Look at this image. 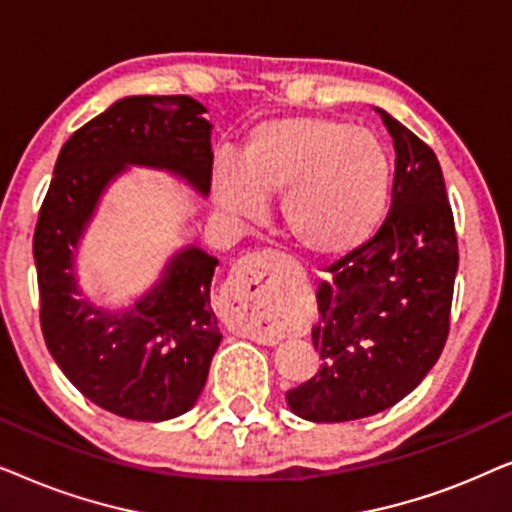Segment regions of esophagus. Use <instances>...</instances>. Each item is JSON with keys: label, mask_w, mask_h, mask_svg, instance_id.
<instances>
[{"label": "esophagus", "mask_w": 512, "mask_h": 512, "mask_svg": "<svg viewBox=\"0 0 512 512\" xmlns=\"http://www.w3.org/2000/svg\"><path fill=\"white\" fill-rule=\"evenodd\" d=\"M282 263L284 256L277 251L249 254L242 258L228 282L230 300L240 310V321L235 324L237 331L263 345H272L279 338L263 310L284 286Z\"/></svg>", "instance_id": "obj_1"}]
</instances>
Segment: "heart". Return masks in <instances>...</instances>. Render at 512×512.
<instances>
[{
    "mask_svg": "<svg viewBox=\"0 0 512 512\" xmlns=\"http://www.w3.org/2000/svg\"><path fill=\"white\" fill-rule=\"evenodd\" d=\"M391 167L380 139L321 116L272 118L256 125L235 167L214 165V200L233 219H258L282 195L286 235L319 256L345 254L382 221Z\"/></svg>",
    "mask_w": 512,
    "mask_h": 512,
    "instance_id": "b5f03b06",
    "label": "heart"
}]
</instances>
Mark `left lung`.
Wrapping results in <instances>:
<instances>
[{
  "mask_svg": "<svg viewBox=\"0 0 512 512\" xmlns=\"http://www.w3.org/2000/svg\"><path fill=\"white\" fill-rule=\"evenodd\" d=\"M375 111L394 137L391 209L373 240L333 263L317 289L319 370L286 391L291 412L310 422H349L396 405L450 333L459 247L443 170L415 132Z\"/></svg>",
  "mask_w": 512,
  "mask_h": 512,
  "instance_id": "1",
  "label": "left lung"
}]
</instances>
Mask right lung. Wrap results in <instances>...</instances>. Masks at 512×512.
I'll return each mask as SVG.
<instances>
[{
    "label": "right lung",
    "mask_w": 512,
    "mask_h": 512,
    "mask_svg": "<svg viewBox=\"0 0 512 512\" xmlns=\"http://www.w3.org/2000/svg\"><path fill=\"white\" fill-rule=\"evenodd\" d=\"M188 95L123 97L60 149L34 228L41 333L67 380L118 417L163 422L198 401L221 342L209 289L219 261L184 247L130 310L81 298L74 275L102 193L130 165L165 170L202 198L212 186V123Z\"/></svg>",
    "instance_id": "right-lung-1"
}]
</instances>
